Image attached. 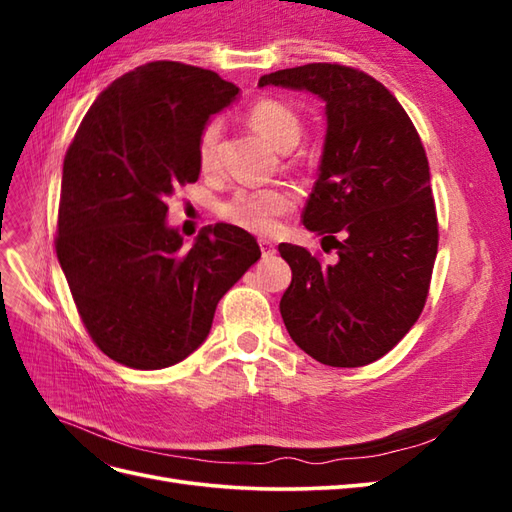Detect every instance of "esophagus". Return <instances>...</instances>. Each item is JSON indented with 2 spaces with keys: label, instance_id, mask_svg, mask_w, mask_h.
Segmentation results:
<instances>
[{
  "label": "esophagus",
  "instance_id": "1",
  "mask_svg": "<svg viewBox=\"0 0 512 512\" xmlns=\"http://www.w3.org/2000/svg\"><path fill=\"white\" fill-rule=\"evenodd\" d=\"M258 245H260V252H262V256H265V258H269V256H273L277 252L275 250V243L269 241V239H260Z\"/></svg>",
  "mask_w": 512,
  "mask_h": 512
}]
</instances>
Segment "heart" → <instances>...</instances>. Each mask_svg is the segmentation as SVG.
Returning a JSON list of instances; mask_svg holds the SVG:
<instances>
[{
  "label": "heart",
  "mask_w": 512,
  "mask_h": 512,
  "mask_svg": "<svg viewBox=\"0 0 512 512\" xmlns=\"http://www.w3.org/2000/svg\"><path fill=\"white\" fill-rule=\"evenodd\" d=\"M250 126L275 149L294 147L301 138V119L280 100H260L247 111ZM222 134L220 121H209L198 136L196 156L203 170H211L218 162V143ZM294 207V196L288 190H239L220 207L222 218L243 230L269 235L277 228V220Z\"/></svg>",
  "instance_id": "heart-1"
}]
</instances>
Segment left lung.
Listing matches in <instances>:
<instances>
[{
	"mask_svg": "<svg viewBox=\"0 0 512 512\" xmlns=\"http://www.w3.org/2000/svg\"><path fill=\"white\" fill-rule=\"evenodd\" d=\"M267 85L324 102L327 134L303 224L339 256L320 265L305 247L280 243L292 269L284 324L324 365L374 363L421 316L438 254L423 143L397 98L365 72L307 64L265 74L258 87Z\"/></svg>",
	"mask_w": 512,
	"mask_h": 512,
	"instance_id": "obj_1",
	"label": "left lung"
}]
</instances>
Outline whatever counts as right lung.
I'll list each match as a JSON object with an SVG mask.
<instances>
[{
    "label": "right lung",
    "mask_w": 512,
    "mask_h": 512,
    "mask_svg": "<svg viewBox=\"0 0 512 512\" xmlns=\"http://www.w3.org/2000/svg\"><path fill=\"white\" fill-rule=\"evenodd\" d=\"M237 96L211 70L151 61L102 91L66 153L57 258L91 339L121 365L190 356L260 258L239 226H205L185 250L166 222L168 196L200 175V132Z\"/></svg>",
    "instance_id": "1"
}]
</instances>
